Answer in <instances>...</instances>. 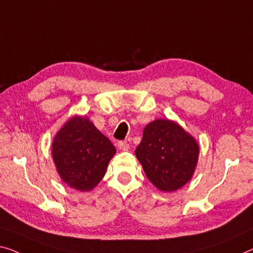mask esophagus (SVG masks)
<instances>
[{
  "instance_id": "obj_1",
  "label": "esophagus",
  "mask_w": 253,
  "mask_h": 253,
  "mask_svg": "<svg viewBox=\"0 0 253 253\" xmlns=\"http://www.w3.org/2000/svg\"><path fill=\"white\" fill-rule=\"evenodd\" d=\"M118 149L122 150V151H127L128 149H129V144L126 141H120L118 142Z\"/></svg>"
}]
</instances>
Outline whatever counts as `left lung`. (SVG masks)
Wrapping results in <instances>:
<instances>
[{"label": "left lung", "instance_id": "1", "mask_svg": "<svg viewBox=\"0 0 253 253\" xmlns=\"http://www.w3.org/2000/svg\"><path fill=\"white\" fill-rule=\"evenodd\" d=\"M135 154L150 182L161 191L172 192L191 179L199 146L177 124L158 119L144 128Z\"/></svg>", "mask_w": 253, "mask_h": 253}]
</instances>
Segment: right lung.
Wrapping results in <instances>:
<instances>
[{"label": "right lung", "instance_id": "add662e5", "mask_svg": "<svg viewBox=\"0 0 253 253\" xmlns=\"http://www.w3.org/2000/svg\"><path fill=\"white\" fill-rule=\"evenodd\" d=\"M116 148L88 119L74 117L53 141L52 154L62 180L78 191H89L103 178Z\"/></svg>", "mask_w": 253, "mask_h": 253}]
</instances>
